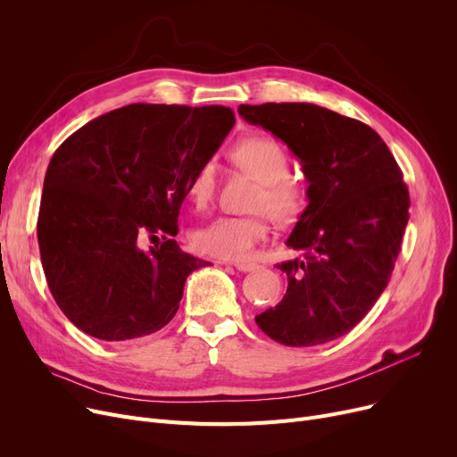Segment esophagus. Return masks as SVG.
<instances>
[{
  "mask_svg": "<svg viewBox=\"0 0 457 457\" xmlns=\"http://www.w3.org/2000/svg\"><path fill=\"white\" fill-rule=\"evenodd\" d=\"M238 272H253L259 269V265H255V262H235L233 265Z\"/></svg>",
  "mask_w": 457,
  "mask_h": 457,
  "instance_id": "1",
  "label": "esophagus"
}]
</instances>
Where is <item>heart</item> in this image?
I'll return each instance as SVG.
<instances>
[{"instance_id":"1","label":"heart","mask_w":457,"mask_h":457,"mask_svg":"<svg viewBox=\"0 0 457 457\" xmlns=\"http://www.w3.org/2000/svg\"><path fill=\"white\" fill-rule=\"evenodd\" d=\"M237 162L261 181L248 216H219L192 235L195 246L211 257L224 261H250L267 241L269 216L278 224H291L305 205V188L291 179V161L279 142L269 137L241 140L233 152ZM216 190V164L205 161L188 181V198L198 209H205Z\"/></svg>"}]
</instances>
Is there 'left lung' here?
Returning a JSON list of instances; mask_svg holds the SVG:
<instances>
[{
	"mask_svg": "<svg viewBox=\"0 0 457 457\" xmlns=\"http://www.w3.org/2000/svg\"><path fill=\"white\" fill-rule=\"evenodd\" d=\"M238 114L281 138L309 181L287 238L303 257L279 262L289 287L255 322L287 346L343 337L386 291L400 253L410 220L400 166L372 128L313 104L241 105Z\"/></svg>",
	"mask_w": 457,
	"mask_h": 457,
	"instance_id": "obj_1",
	"label": "left lung"
}]
</instances>
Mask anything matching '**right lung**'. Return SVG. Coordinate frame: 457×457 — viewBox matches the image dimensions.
<instances>
[{
    "label": "right lung",
    "instance_id": "right-lung-1",
    "mask_svg": "<svg viewBox=\"0 0 457 457\" xmlns=\"http://www.w3.org/2000/svg\"><path fill=\"white\" fill-rule=\"evenodd\" d=\"M235 124L224 105L131 104L71 133L47 164L37 222L47 287L102 341L164 328L205 261L174 237L188 181ZM144 236L162 237L142 251Z\"/></svg>",
    "mask_w": 457,
    "mask_h": 457
}]
</instances>
